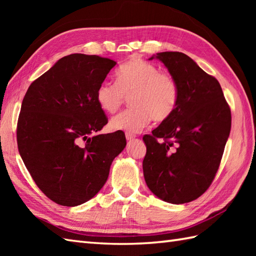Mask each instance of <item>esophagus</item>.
Returning <instances> with one entry per match:
<instances>
[{
  "mask_svg": "<svg viewBox=\"0 0 256 256\" xmlns=\"http://www.w3.org/2000/svg\"><path fill=\"white\" fill-rule=\"evenodd\" d=\"M125 138H126L128 140H132L136 138V135H134L132 133H125Z\"/></svg>",
  "mask_w": 256,
  "mask_h": 256,
  "instance_id": "1",
  "label": "esophagus"
}]
</instances>
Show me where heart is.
<instances>
[{"label":"heart","instance_id":"1","mask_svg":"<svg viewBox=\"0 0 256 256\" xmlns=\"http://www.w3.org/2000/svg\"><path fill=\"white\" fill-rule=\"evenodd\" d=\"M128 96L132 108L113 118L110 124L114 130L138 133L152 118L162 122L172 116L178 102V86L172 74L134 59L118 68L116 82L104 81L96 92L98 104L108 114L118 112Z\"/></svg>","mask_w":256,"mask_h":256}]
</instances>
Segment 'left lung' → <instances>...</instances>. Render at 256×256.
<instances>
[{
    "mask_svg": "<svg viewBox=\"0 0 256 256\" xmlns=\"http://www.w3.org/2000/svg\"><path fill=\"white\" fill-rule=\"evenodd\" d=\"M160 59L178 86L172 116L144 135L146 184L160 199L180 204L199 198L220 166L231 130V110L219 81L179 52Z\"/></svg>",
    "mask_w": 256,
    "mask_h": 256,
    "instance_id": "obj_1",
    "label": "left lung"
}]
</instances>
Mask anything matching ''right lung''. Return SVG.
I'll return each mask as SVG.
<instances>
[{
    "instance_id": "add662e5",
    "label": "right lung",
    "mask_w": 256,
    "mask_h": 256,
    "mask_svg": "<svg viewBox=\"0 0 256 256\" xmlns=\"http://www.w3.org/2000/svg\"><path fill=\"white\" fill-rule=\"evenodd\" d=\"M116 64L96 55L64 56L32 81L22 102L20 155L37 187L58 204L94 198L126 145L122 132L99 133L108 118L96 92Z\"/></svg>"
}]
</instances>
